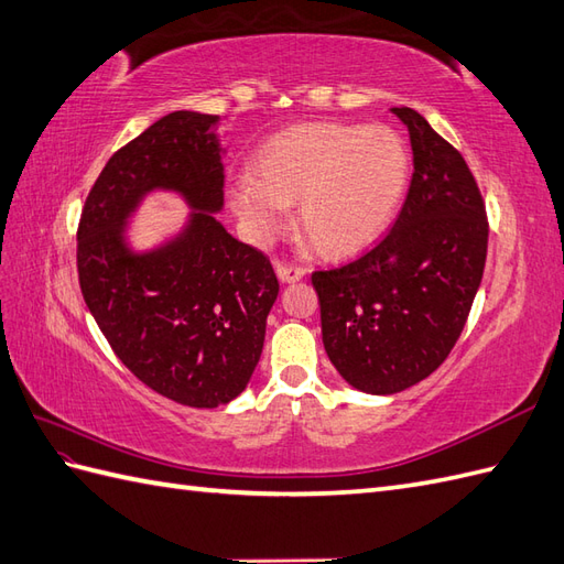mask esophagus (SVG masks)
I'll return each instance as SVG.
<instances>
[{"instance_id": "34e87169", "label": "esophagus", "mask_w": 564, "mask_h": 564, "mask_svg": "<svg viewBox=\"0 0 564 564\" xmlns=\"http://www.w3.org/2000/svg\"><path fill=\"white\" fill-rule=\"evenodd\" d=\"M276 273L283 283H295L305 276V269L297 264H276Z\"/></svg>"}]
</instances>
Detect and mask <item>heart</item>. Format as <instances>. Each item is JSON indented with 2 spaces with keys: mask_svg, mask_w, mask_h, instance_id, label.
Here are the masks:
<instances>
[{
  "mask_svg": "<svg viewBox=\"0 0 564 564\" xmlns=\"http://www.w3.org/2000/svg\"><path fill=\"white\" fill-rule=\"evenodd\" d=\"M411 159L394 129L310 122L283 129L254 151L250 175L228 202L254 242H271L297 202L300 228L326 257L370 247L394 218Z\"/></svg>",
  "mask_w": 564,
  "mask_h": 564,
  "instance_id": "obj_1",
  "label": "heart"
}]
</instances>
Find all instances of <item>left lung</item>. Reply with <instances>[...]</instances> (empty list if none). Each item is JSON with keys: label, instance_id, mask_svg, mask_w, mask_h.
I'll use <instances>...</instances> for the list:
<instances>
[{"label": "left lung", "instance_id": "1", "mask_svg": "<svg viewBox=\"0 0 564 564\" xmlns=\"http://www.w3.org/2000/svg\"><path fill=\"white\" fill-rule=\"evenodd\" d=\"M413 177L391 230L344 267L314 271L322 341L348 384L397 394L447 360L486 269L488 216L464 155L411 108Z\"/></svg>", "mask_w": 564, "mask_h": 564}]
</instances>
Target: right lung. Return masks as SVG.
Listing matches in <instances>:
<instances>
[{
  "instance_id": "1",
  "label": "right lung",
  "mask_w": 564,
  "mask_h": 564,
  "mask_svg": "<svg viewBox=\"0 0 564 564\" xmlns=\"http://www.w3.org/2000/svg\"><path fill=\"white\" fill-rule=\"evenodd\" d=\"M216 122L189 110L153 122L105 163L76 230L78 285L115 356L143 384L194 409L242 394L279 297L269 257L214 216L223 206ZM153 188L182 193L195 214L175 241L137 256L123 223Z\"/></svg>"
}]
</instances>
